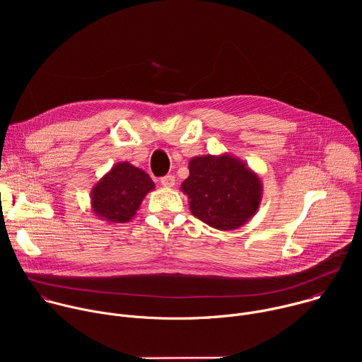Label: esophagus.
<instances>
[{"mask_svg":"<svg viewBox=\"0 0 362 362\" xmlns=\"http://www.w3.org/2000/svg\"><path fill=\"white\" fill-rule=\"evenodd\" d=\"M160 183L165 186V187H173L176 185V180H175V176L172 175H168L165 177L160 179Z\"/></svg>","mask_w":362,"mask_h":362,"instance_id":"34e87169","label":"esophagus"}]
</instances>
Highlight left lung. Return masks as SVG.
Masks as SVG:
<instances>
[{
    "label": "left lung",
    "instance_id": "obj_1",
    "mask_svg": "<svg viewBox=\"0 0 362 362\" xmlns=\"http://www.w3.org/2000/svg\"><path fill=\"white\" fill-rule=\"evenodd\" d=\"M262 187L261 177L243 160L221 153L192 158L180 190L194 218L218 230H233L259 209Z\"/></svg>",
    "mask_w": 362,
    "mask_h": 362
}]
</instances>
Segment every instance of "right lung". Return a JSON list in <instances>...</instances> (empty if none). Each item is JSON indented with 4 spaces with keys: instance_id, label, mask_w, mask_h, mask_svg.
<instances>
[{
    "instance_id": "1",
    "label": "right lung",
    "mask_w": 362,
    "mask_h": 362,
    "mask_svg": "<svg viewBox=\"0 0 362 362\" xmlns=\"http://www.w3.org/2000/svg\"><path fill=\"white\" fill-rule=\"evenodd\" d=\"M151 190L154 182L144 170L129 162H119L93 186L91 211L109 225L130 222Z\"/></svg>"
}]
</instances>
